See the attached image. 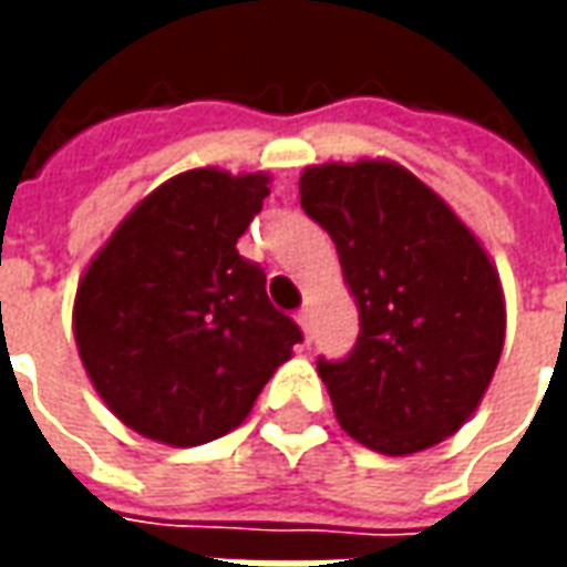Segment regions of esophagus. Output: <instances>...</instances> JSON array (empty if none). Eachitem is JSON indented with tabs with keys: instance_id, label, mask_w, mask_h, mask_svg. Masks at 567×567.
Listing matches in <instances>:
<instances>
[{
	"instance_id": "obj_1",
	"label": "esophagus",
	"mask_w": 567,
	"mask_h": 567,
	"mask_svg": "<svg viewBox=\"0 0 567 567\" xmlns=\"http://www.w3.org/2000/svg\"><path fill=\"white\" fill-rule=\"evenodd\" d=\"M297 324H300V331H303V337H307V343L312 340V312L309 309H300L297 312Z\"/></svg>"
}]
</instances>
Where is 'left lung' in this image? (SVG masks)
<instances>
[{
    "label": "left lung",
    "instance_id": "1",
    "mask_svg": "<svg viewBox=\"0 0 567 567\" xmlns=\"http://www.w3.org/2000/svg\"><path fill=\"white\" fill-rule=\"evenodd\" d=\"M300 206L331 234L358 303L355 349L319 358L349 437L413 455L474 416L504 349V291L471 227L394 161L319 163Z\"/></svg>",
    "mask_w": 567,
    "mask_h": 567
}]
</instances>
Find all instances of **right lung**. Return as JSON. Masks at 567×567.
<instances>
[{
  "label": "right lung",
  "instance_id": "obj_1",
  "mask_svg": "<svg viewBox=\"0 0 567 567\" xmlns=\"http://www.w3.org/2000/svg\"><path fill=\"white\" fill-rule=\"evenodd\" d=\"M270 175L218 166L154 187L81 276L72 331L105 406L136 434L199 446L243 425L303 333L236 251Z\"/></svg>",
  "mask_w": 567,
  "mask_h": 567
}]
</instances>
